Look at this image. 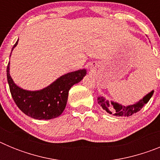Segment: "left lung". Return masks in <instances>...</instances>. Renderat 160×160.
Here are the masks:
<instances>
[{
	"label": "left lung",
	"instance_id": "left-lung-1",
	"mask_svg": "<svg viewBox=\"0 0 160 160\" xmlns=\"http://www.w3.org/2000/svg\"><path fill=\"white\" fill-rule=\"evenodd\" d=\"M153 93L154 90H152L151 92L144 96L142 99L134 103L133 105L123 106L116 102L109 101L106 99L103 96H99L98 98V103L104 111H106L109 114H113L114 116L129 117L140 111L142 107L148 102L150 98L153 95Z\"/></svg>",
	"mask_w": 160,
	"mask_h": 160
}]
</instances>
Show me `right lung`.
<instances>
[{
  "label": "right lung",
  "mask_w": 160,
  "mask_h": 160,
  "mask_svg": "<svg viewBox=\"0 0 160 160\" xmlns=\"http://www.w3.org/2000/svg\"><path fill=\"white\" fill-rule=\"evenodd\" d=\"M18 43V40L12 51ZM9 64L7 66V80L14 102L24 114L38 120L52 119L61 115L66 108L70 89L87 74L85 69L76 70L61 76L42 90H27L14 83L9 73Z\"/></svg>",
  "instance_id": "add662e5"
}]
</instances>
